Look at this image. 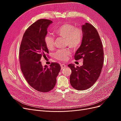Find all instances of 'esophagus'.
I'll return each instance as SVG.
<instances>
[{
    "instance_id": "34e87169",
    "label": "esophagus",
    "mask_w": 121,
    "mask_h": 121,
    "mask_svg": "<svg viewBox=\"0 0 121 121\" xmlns=\"http://www.w3.org/2000/svg\"><path fill=\"white\" fill-rule=\"evenodd\" d=\"M60 67H61V69H63L64 68L66 67V65H65V64H61L60 65Z\"/></svg>"
}]
</instances>
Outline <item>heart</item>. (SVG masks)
<instances>
[{"mask_svg":"<svg viewBox=\"0 0 121 121\" xmlns=\"http://www.w3.org/2000/svg\"><path fill=\"white\" fill-rule=\"evenodd\" d=\"M53 33L59 37L65 38V45L73 49L78 48L81 45L84 36L81 29L75 28L71 24H65L55 29ZM54 41V38L52 36L48 35L45 37V44L48 49L53 48ZM71 54L70 50L66 48L58 50L55 53L54 56L58 60L65 61Z\"/></svg>","mask_w":121,"mask_h":121,"instance_id":"b5f03b06","label":"heart"}]
</instances>
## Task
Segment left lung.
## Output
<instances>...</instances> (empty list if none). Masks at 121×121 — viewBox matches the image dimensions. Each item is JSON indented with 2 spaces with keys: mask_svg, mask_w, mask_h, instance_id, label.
I'll return each mask as SVG.
<instances>
[{
  "mask_svg": "<svg viewBox=\"0 0 121 121\" xmlns=\"http://www.w3.org/2000/svg\"><path fill=\"white\" fill-rule=\"evenodd\" d=\"M83 39L81 46L76 51L75 59H83V65L75 67L69 64L72 73L69 77L71 85L78 90L89 88L99 78L103 67L104 53L102 44L96 29L86 23L82 26Z\"/></svg>",
  "mask_w": 121,
  "mask_h": 121,
  "instance_id": "left-lung-1",
  "label": "left lung"
}]
</instances>
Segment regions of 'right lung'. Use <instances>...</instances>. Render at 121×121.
I'll list each match as a JSON object with an SVG mask.
<instances>
[{
  "label": "right lung",
  "instance_id": "add662e5",
  "mask_svg": "<svg viewBox=\"0 0 121 121\" xmlns=\"http://www.w3.org/2000/svg\"><path fill=\"white\" fill-rule=\"evenodd\" d=\"M52 21L40 19L31 25L24 34L19 50L21 69L25 78L32 87L39 92L52 90L56 82L60 66L52 63L49 68L43 67L40 61L49 52L44 42L47 28Z\"/></svg>",
  "mask_w": 121,
  "mask_h": 121
}]
</instances>
